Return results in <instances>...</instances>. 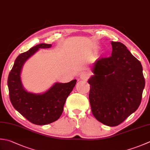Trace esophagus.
<instances>
[{
  "mask_svg": "<svg viewBox=\"0 0 150 150\" xmlns=\"http://www.w3.org/2000/svg\"><path fill=\"white\" fill-rule=\"evenodd\" d=\"M90 76L88 74L86 73H82L80 75V77H79V79H81V80H84V81H86L88 79H89Z\"/></svg>",
  "mask_w": 150,
  "mask_h": 150,
  "instance_id": "esophagus-1",
  "label": "esophagus"
}]
</instances>
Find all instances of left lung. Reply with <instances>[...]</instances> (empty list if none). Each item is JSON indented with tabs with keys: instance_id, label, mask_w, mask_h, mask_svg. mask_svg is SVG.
Returning a JSON list of instances; mask_svg holds the SVG:
<instances>
[{
	"instance_id": "1",
	"label": "left lung",
	"mask_w": 150,
	"mask_h": 150,
	"mask_svg": "<svg viewBox=\"0 0 150 150\" xmlns=\"http://www.w3.org/2000/svg\"><path fill=\"white\" fill-rule=\"evenodd\" d=\"M112 55L93 64L88 80L93 116L110 127L117 126L140 105L145 79L140 61L122 43L111 42Z\"/></svg>"
}]
</instances>
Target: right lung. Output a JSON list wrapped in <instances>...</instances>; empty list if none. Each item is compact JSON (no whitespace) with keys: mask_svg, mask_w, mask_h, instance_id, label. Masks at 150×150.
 <instances>
[{"mask_svg":"<svg viewBox=\"0 0 150 150\" xmlns=\"http://www.w3.org/2000/svg\"><path fill=\"white\" fill-rule=\"evenodd\" d=\"M51 47V44L40 43L19 54L8 78L9 96L13 107L26 120L36 125L51 124L60 118L66 99L77 81L75 79L67 83H57L42 94H34L23 88L20 75L25 61L40 48Z\"/></svg>","mask_w":150,"mask_h":150,"instance_id":"1","label":"right lung"}]
</instances>
